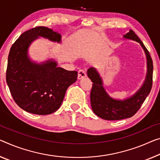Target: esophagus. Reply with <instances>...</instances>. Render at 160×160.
Listing matches in <instances>:
<instances>
[{
    "label": "esophagus",
    "mask_w": 160,
    "mask_h": 160,
    "mask_svg": "<svg viewBox=\"0 0 160 160\" xmlns=\"http://www.w3.org/2000/svg\"><path fill=\"white\" fill-rule=\"evenodd\" d=\"M87 77V73H86V72L84 70H79L78 72V79H82V78H85Z\"/></svg>",
    "instance_id": "obj_1"
}]
</instances>
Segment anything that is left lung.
I'll list each match as a JSON object with an SVG mask.
<instances>
[{"label":"left lung","mask_w":160,"mask_h":160,"mask_svg":"<svg viewBox=\"0 0 160 160\" xmlns=\"http://www.w3.org/2000/svg\"><path fill=\"white\" fill-rule=\"evenodd\" d=\"M123 38L137 41L142 46L147 58V75L143 84L135 94L121 100L114 99L107 92L102 77L97 68H88L87 75L93 82L90 95L92 109L96 115L105 120H121L134 116L150 93L152 87L153 63L149 51L132 30H129Z\"/></svg>","instance_id":"obj_1"}]
</instances>
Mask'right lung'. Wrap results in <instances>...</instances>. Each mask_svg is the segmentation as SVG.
<instances>
[{"label":"right lung","mask_w":160,"mask_h":160,"mask_svg":"<svg viewBox=\"0 0 160 160\" xmlns=\"http://www.w3.org/2000/svg\"><path fill=\"white\" fill-rule=\"evenodd\" d=\"M39 37L61 42V34L47 27L38 26L24 32L10 50L6 82L19 107L31 114L47 115L59 109L66 90L77 81L78 73L58 67L53 59L41 63L32 61L29 46Z\"/></svg>","instance_id":"right-lung-1"}]
</instances>
